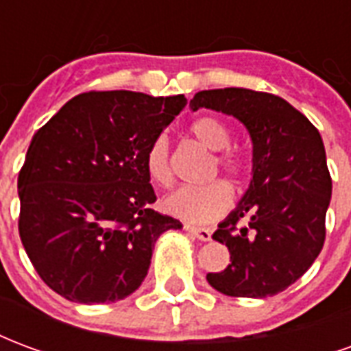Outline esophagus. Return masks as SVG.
I'll return each mask as SVG.
<instances>
[{
	"label": "esophagus",
	"instance_id": "1",
	"mask_svg": "<svg viewBox=\"0 0 351 351\" xmlns=\"http://www.w3.org/2000/svg\"><path fill=\"white\" fill-rule=\"evenodd\" d=\"M184 228H186L188 233H191L193 237H197L199 241H205L206 243V241H210V239H213V231H210V229L197 228V226H190V223H186Z\"/></svg>",
	"mask_w": 351,
	"mask_h": 351
}]
</instances>
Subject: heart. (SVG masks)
I'll use <instances>...</instances> for the list:
<instances>
[{
  "mask_svg": "<svg viewBox=\"0 0 351 351\" xmlns=\"http://www.w3.org/2000/svg\"><path fill=\"white\" fill-rule=\"evenodd\" d=\"M190 133L201 145L216 152L214 161L221 171L229 175L243 173L241 156L231 150L229 145L233 141L231 130L226 123L214 116H201L193 120ZM146 173L154 184L161 188H169L173 184V169H171V145L167 135H158L154 138L145 156ZM233 205V188L223 180H214L205 186H184L173 191L163 201V208L176 218H182L193 223H208L228 213Z\"/></svg>",
  "mask_w": 351,
  "mask_h": 351,
  "instance_id": "obj_1",
  "label": "heart"
}]
</instances>
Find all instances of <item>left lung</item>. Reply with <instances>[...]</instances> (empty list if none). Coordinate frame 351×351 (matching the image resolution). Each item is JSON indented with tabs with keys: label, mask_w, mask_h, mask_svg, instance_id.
<instances>
[{
	"label": "left lung",
	"mask_w": 351,
	"mask_h": 351,
	"mask_svg": "<svg viewBox=\"0 0 351 351\" xmlns=\"http://www.w3.org/2000/svg\"><path fill=\"white\" fill-rule=\"evenodd\" d=\"M190 107L235 116L252 138L250 186L213 235L231 263L206 280L231 297L280 293L324 248L332 182L319 131L286 99L246 88L203 90ZM244 217L249 223L241 226Z\"/></svg>",
	"instance_id": "8db88e82"
}]
</instances>
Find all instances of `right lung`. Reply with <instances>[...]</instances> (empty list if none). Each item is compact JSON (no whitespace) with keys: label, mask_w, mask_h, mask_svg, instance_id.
I'll return each mask as SVG.
<instances>
[{"label":"right lung","mask_w":351,"mask_h":351,"mask_svg":"<svg viewBox=\"0 0 351 351\" xmlns=\"http://www.w3.org/2000/svg\"><path fill=\"white\" fill-rule=\"evenodd\" d=\"M184 107V95L79 93L34 135L19 175L20 239L67 301L125 299L143 284L158 237L182 228L152 208L145 156Z\"/></svg>","instance_id":"obj_1"}]
</instances>
